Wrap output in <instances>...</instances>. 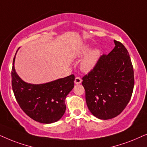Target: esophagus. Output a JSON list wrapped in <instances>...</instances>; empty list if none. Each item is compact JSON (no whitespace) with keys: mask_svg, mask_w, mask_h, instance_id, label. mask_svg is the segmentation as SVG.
<instances>
[{"mask_svg":"<svg viewBox=\"0 0 147 147\" xmlns=\"http://www.w3.org/2000/svg\"><path fill=\"white\" fill-rule=\"evenodd\" d=\"M82 82V79L79 77H77L75 79V84H80Z\"/></svg>","mask_w":147,"mask_h":147,"instance_id":"esophagus-1","label":"esophagus"}]
</instances>
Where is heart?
<instances>
[{
	"mask_svg": "<svg viewBox=\"0 0 147 147\" xmlns=\"http://www.w3.org/2000/svg\"><path fill=\"white\" fill-rule=\"evenodd\" d=\"M91 49V46L90 45L85 44L83 45L77 52L78 57H83L88 54L83 60L81 64V70L85 72H89L91 70H93L100 57L101 51L99 49L95 48L90 51Z\"/></svg>",
	"mask_w": 147,
	"mask_h": 147,
	"instance_id": "heart-1",
	"label": "heart"
}]
</instances>
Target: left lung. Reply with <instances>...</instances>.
<instances>
[{"label":"left lung","mask_w":147,"mask_h":147,"mask_svg":"<svg viewBox=\"0 0 147 147\" xmlns=\"http://www.w3.org/2000/svg\"><path fill=\"white\" fill-rule=\"evenodd\" d=\"M115 47L99 58L83 77L85 99L92 114L101 120L115 118L125 109L134 89V70L127 49L114 40Z\"/></svg>","instance_id":"obj_1"}]
</instances>
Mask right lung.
I'll list each match as a JSON object with an SVG mask.
<instances>
[{
    "instance_id": "right-lung-1",
    "label": "right lung",
    "mask_w": 147,
    "mask_h": 147,
    "mask_svg": "<svg viewBox=\"0 0 147 147\" xmlns=\"http://www.w3.org/2000/svg\"><path fill=\"white\" fill-rule=\"evenodd\" d=\"M13 58L11 78L12 88L17 103L29 118L43 124L56 122L66 111L65 99L74 87L75 75L44 84L27 83L15 69Z\"/></svg>"
}]
</instances>
